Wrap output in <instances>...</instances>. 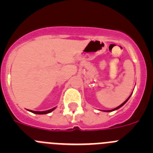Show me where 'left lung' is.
I'll use <instances>...</instances> for the list:
<instances>
[{
	"label": "left lung",
	"instance_id": "left-lung-1",
	"mask_svg": "<svg viewBox=\"0 0 153 153\" xmlns=\"http://www.w3.org/2000/svg\"><path fill=\"white\" fill-rule=\"evenodd\" d=\"M131 95H132V94H130V96H129V97H128V99H127L126 100V101H125V102H123V103H122V104H121V105H120V106H118V107H117V108H115V109H111V110H106V112H111V111H114V110H116V109H120V107H121V106H123L124 104H125V103H126V102H127V101H128V100H129V97H131ZM103 111H104V110H103Z\"/></svg>",
	"mask_w": 153,
	"mask_h": 153
}]
</instances>
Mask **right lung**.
<instances>
[{"instance_id":"add662e5","label":"right lung","mask_w":153,"mask_h":153,"mask_svg":"<svg viewBox=\"0 0 153 153\" xmlns=\"http://www.w3.org/2000/svg\"><path fill=\"white\" fill-rule=\"evenodd\" d=\"M55 109H56V107L49 109V110H46V111H33V110H29V111L31 112V113H35V114H47V113H49L52 112L53 110H54Z\"/></svg>"}]
</instances>
